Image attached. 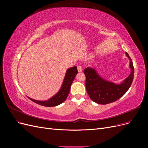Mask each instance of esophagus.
<instances>
[{"label":"esophagus","instance_id":"esophagus-1","mask_svg":"<svg viewBox=\"0 0 148 148\" xmlns=\"http://www.w3.org/2000/svg\"><path fill=\"white\" fill-rule=\"evenodd\" d=\"M77 69H78V72H82V65H78V66H77Z\"/></svg>","mask_w":148,"mask_h":148}]
</instances>
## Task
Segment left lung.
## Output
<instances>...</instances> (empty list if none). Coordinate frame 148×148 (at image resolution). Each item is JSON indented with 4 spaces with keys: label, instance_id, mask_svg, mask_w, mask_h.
Segmentation results:
<instances>
[{
    "label": "left lung",
    "instance_id": "obj_1",
    "mask_svg": "<svg viewBox=\"0 0 148 148\" xmlns=\"http://www.w3.org/2000/svg\"><path fill=\"white\" fill-rule=\"evenodd\" d=\"M126 56L130 61L131 72L126 79L119 84L103 79L95 69L87 67L84 69L86 91L92 101L103 105L109 104L117 101L128 90L133 80L134 67L131 58L127 52Z\"/></svg>",
    "mask_w": 148,
    "mask_h": 148
}]
</instances>
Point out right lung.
<instances>
[{"instance_id":"1","label":"right lung","mask_w":148,"mask_h":148,"mask_svg":"<svg viewBox=\"0 0 148 148\" xmlns=\"http://www.w3.org/2000/svg\"><path fill=\"white\" fill-rule=\"evenodd\" d=\"M77 73L78 70L77 66H73L67 70L60 89L56 95L50 98L49 100L41 101L33 99L29 97L28 98L36 104L46 107H54L62 104V102L65 101L67 96H68L70 90L71 85Z\"/></svg>"}]
</instances>
